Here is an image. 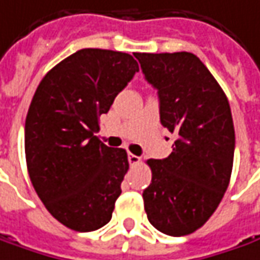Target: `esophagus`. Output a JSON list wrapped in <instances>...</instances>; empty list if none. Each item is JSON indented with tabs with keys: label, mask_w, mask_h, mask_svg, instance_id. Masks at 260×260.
I'll return each instance as SVG.
<instances>
[{
	"label": "esophagus",
	"mask_w": 260,
	"mask_h": 260,
	"mask_svg": "<svg viewBox=\"0 0 260 260\" xmlns=\"http://www.w3.org/2000/svg\"><path fill=\"white\" fill-rule=\"evenodd\" d=\"M128 160H129L131 165H137V164H139L141 158L137 156V155H134V153H128Z\"/></svg>",
	"instance_id": "obj_1"
}]
</instances>
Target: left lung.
<instances>
[{
	"mask_svg": "<svg viewBox=\"0 0 260 260\" xmlns=\"http://www.w3.org/2000/svg\"><path fill=\"white\" fill-rule=\"evenodd\" d=\"M158 91L160 123L176 135L165 159H148L144 190L148 220L159 232L185 236L204 226L228 189L235 129L223 89L190 52L134 54Z\"/></svg>",
	"mask_w": 260,
	"mask_h": 260,
	"instance_id": "left-lung-1",
	"label": "left lung"
}]
</instances>
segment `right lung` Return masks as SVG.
Segmentation results:
<instances>
[{
	"label": "right lung",
	"instance_id": "right-lung-1",
	"mask_svg": "<svg viewBox=\"0 0 260 260\" xmlns=\"http://www.w3.org/2000/svg\"><path fill=\"white\" fill-rule=\"evenodd\" d=\"M138 71L129 54L79 49L49 71L34 93L25 119L28 174L49 213L72 231H96L112 218L128 155L93 134Z\"/></svg>",
	"mask_w": 260,
	"mask_h": 260
}]
</instances>
